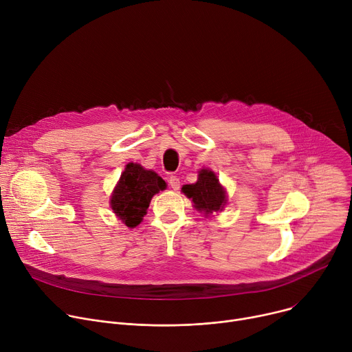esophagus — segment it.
<instances>
[{
	"mask_svg": "<svg viewBox=\"0 0 352 352\" xmlns=\"http://www.w3.org/2000/svg\"><path fill=\"white\" fill-rule=\"evenodd\" d=\"M168 184H170V186H171L174 190H178V189H179V178H178V177L171 175V177L168 178Z\"/></svg>",
	"mask_w": 352,
	"mask_h": 352,
	"instance_id": "obj_1",
	"label": "esophagus"
}]
</instances>
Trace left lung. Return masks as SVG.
<instances>
[{
  "mask_svg": "<svg viewBox=\"0 0 352 352\" xmlns=\"http://www.w3.org/2000/svg\"><path fill=\"white\" fill-rule=\"evenodd\" d=\"M182 192L192 199L194 206L206 214L221 210L226 204L225 190L220 186L217 177L210 170H201L198 181L184 185Z\"/></svg>",
  "mask_w": 352,
  "mask_h": 352,
  "instance_id": "obj_1",
  "label": "left lung"
}]
</instances>
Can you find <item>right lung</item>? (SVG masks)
Returning <instances> with one entry per match:
<instances>
[{
	"label": "right lung",
	"instance_id": "1",
	"mask_svg": "<svg viewBox=\"0 0 352 352\" xmlns=\"http://www.w3.org/2000/svg\"><path fill=\"white\" fill-rule=\"evenodd\" d=\"M166 186V181L154 171L129 163L113 190L111 206L127 228H136L146 214L153 195Z\"/></svg>",
	"mask_w": 352,
	"mask_h": 352
}]
</instances>
